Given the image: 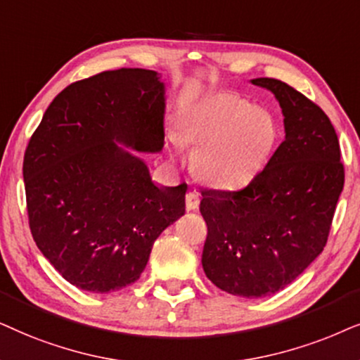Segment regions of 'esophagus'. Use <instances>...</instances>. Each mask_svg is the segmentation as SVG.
Listing matches in <instances>:
<instances>
[{"mask_svg": "<svg viewBox=\"0 0 360 360\" xmlns=\"http://www.w3.org/2000/svg\"><path fill=\"white\" fill-rule=\"evenodd\" d=\"M200 204V195L198 193H188L186 195V207L188 210H198Z\"/></svg>", "mask_w": 360, "mask_h": 360, "instance_id": "obj_1", "label": "esophagus"}]
</instances>
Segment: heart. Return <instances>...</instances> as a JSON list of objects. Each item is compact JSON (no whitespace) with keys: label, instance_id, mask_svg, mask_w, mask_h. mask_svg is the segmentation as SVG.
<instances>
[{"label":"heart","instance_id":"b5f03b06","mask_svg":"<svg viewBox=\"0 0 360 360\" xmlns=\"http://www.w3.org/2000/svg\"><path fill=\"white\" fill-rule=\"evenodd\" d=\"M183 140L198 145L195 169L209 184L236 188L262 169L276 138L271 115L247 100L217 95L189 107L179 115ZM174 151L181 140L169 138Z\"/></svg>","mask_w":360,"mask_h":360}]
</instances>
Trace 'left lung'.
I'll return each mask as SVG.
<instances>
[{
  "instance_id": "8db88e82",
  "label": "left lung",
  "mask_w": 360,
  "mask_h": 360,
  "mask_svg": "<svg viewBox=\"0 0 360 360\" xmlns=\"http://www.w3.org/2000/svg\"><path fill=\"white\" fill-rule=\"evenodd\" d=\"M275 95L285 141L240 191H204L205 276L242 298L271 296L295 281L328 242L344 188L333 123L318 105L276 79H252Z\"/></svg>"
}]
</instances>
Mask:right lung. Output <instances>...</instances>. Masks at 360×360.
I'll list each match as a JSON object with an SVG mask.
<instances>
[{"label": "right lung", "instance_id": "1", "mask_svg": "<svg viewBox=\"0 0 360 360\" xmlns=\"http://www.w3.org/2000/svg\"><path fill=\"white\" fill-rule=\"evenodd\" d=\"M165 112L158 72L108 70L62 90L31 136L22 162L31 233L77 288L135 283L153 243L186 212L188 186H158L129 151L162 150Z\"/></svg>", "mask_w": 360, "mask_h": 360}]
</instances>
